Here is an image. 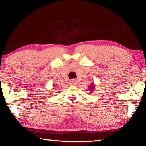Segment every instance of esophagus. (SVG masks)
Returning a JSON list of instances; mask_svg holds the SVG:
<instances>
[{"mask_svg": "<svg viewBox=\"0 0 146 146\" xmlns=\"http://www.w3.org/2000/svg\"><path fill=\"white\" fill-rule=\"evenodd\" d=\"M70 83H71V85H77V81H76V80H71V81H70Z\"/></svg>", "mask_w": 146, "mask_h": 146, "instance_id": "1", "label": "esophagus"}]
</instances>
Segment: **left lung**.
<instances>
[{"mask_svg": "<svg viewBox=\"0 0 146 146\" xmlns=\"http://www.w3.org/2000/svg\"><path fill=\"white\" fill-rule=\"evenodd\" d=\"M89 91L91 92V93H92L93 92V91H94V83H91V85H90V86L89 87Z\"/></svg>", "mask_w": 146, "mask_h": 146, "instance_id": "obj_1", "label": "left lung"}]
</instances>
